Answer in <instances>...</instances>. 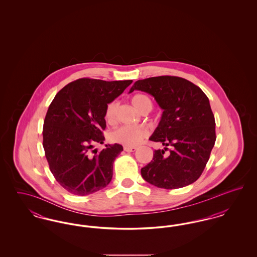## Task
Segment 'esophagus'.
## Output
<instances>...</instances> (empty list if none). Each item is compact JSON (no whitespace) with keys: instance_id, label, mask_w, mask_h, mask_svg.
I'll return each mask as SVG.
<instances>
[{"instance_id":"esophagus-1","label":"esophagus","mask_w":257,"mask_h":257,"mask_svg":"<svg viewBox=\"0 0 257 257\" xmlns=\"http://www.w3.org/2000/svg\"><path fill=\"white\" fill-rule=\"evenodd\" d=\"M123 148H124V150L126 152H135L137 150V147H127V146H125Z\"/></svg>"}]
</instances>
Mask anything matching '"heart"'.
Returning <instances> with one entry per match:
<instances>
[{
  "mask_svg": "<svg viewBox=\"0 0 257 257\" xmlns=\"http://www.w3.org/2000/svg\"><path fill=\"white\" fill-rule=\"evenodd\" d=\"M132 104L134 105L135 108L141 112H148L152 109V101L145 94L135 95L134 97L132 98ZM117 107L118 105L115 101H112L110 104H108L105 111V118L107 121H112L114 119ZM147 135L148 132L145 127L124 125L113 130L110 133V140L113 143L121 144L127 147H134L139 145L144 139H146Z\"/></svg>",
  "mask_w": 257,
  "mask_h": 257,
  "instance_id": "1",
  "label": "heart"
}]
</instances>
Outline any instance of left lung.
<instances>
[{"mask_svg":"<svg viewBox=\"0 0 257 257\" xmlns=\"http://www.w3.org/2000/svg\"><path fill=\"white\" fill-rule=\"evenodd\" d=\"M151 94L164 110L149 138L164 149L141 171L148 183L178 189L194 183L204 171L216 142V122L206 94L192 82L176 76L139 80L130 89ZM171 149L168 155L164 152Z\"/></svg>","mask_w":257,"mask_h":257,"instance_id":"left-lung-1","label":"left lung"}]
</instances>
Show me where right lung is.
I'll return each mask as SVG.
<instances>
[{"label": "right lung", "instance_id": "right-lung-1", "mask_svg": "<svg viewBox=\"0 0 257 257\" xmlns=\"http://www.w3.org/2000/svg\"><path fill=\"white\" fill-rule=\"evenodd\" d=\"M132 82L78 79L62 87L50 104L43 124V148L50 171L68 193L87 196L110 183L122 146L106 145L100 152L91 148L105 140L108 104Z\"/></svg>", "mask_w": 257, "mask_h": 257}]
</instances>
